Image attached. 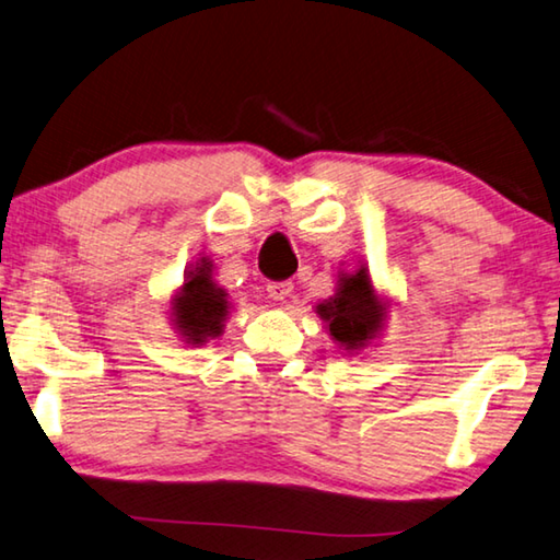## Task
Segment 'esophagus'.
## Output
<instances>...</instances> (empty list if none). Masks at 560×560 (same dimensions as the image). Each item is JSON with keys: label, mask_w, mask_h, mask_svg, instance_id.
Masks as SVG:
<instances>
[{"label": "esophagus", "mask_w": 560, "mask_h": 560, "mask_svg": "<svg viewBox=\"0 0 560 560\" xmlns=\"http://www.w3.org/2000/svg\"><path fill=\"white\" fill-rule=\"evenodd\" d=\"M266 291H269V296L273 301H283L291 296V291H294V283L291 281H271L269 287H266Z\"/></svg>", "instance_id": "34e87169"}]
</instances>
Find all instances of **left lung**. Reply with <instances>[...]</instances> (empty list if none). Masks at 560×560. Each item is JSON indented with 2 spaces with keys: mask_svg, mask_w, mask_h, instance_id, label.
Segmentation results:
<instances>
[{
  "mask_svg": "<svg viewBox=\"0 0 560 560\" xmlns=\"http://www.w3.org/2000/svg\"><path fill=\"white\" fill-rule=\"evenodd\" d=\"M316 314L334 343L346 357H353L381 339L392 316V299L374 287L369 266L359 261L357 269L339 271L334 296L324 299Z\"/></svg>",
  "mask_w": 560,
  "mask_h": 560,
  "instance_id": "8db88e82",
  "label": "left lung"
}]
</instances>
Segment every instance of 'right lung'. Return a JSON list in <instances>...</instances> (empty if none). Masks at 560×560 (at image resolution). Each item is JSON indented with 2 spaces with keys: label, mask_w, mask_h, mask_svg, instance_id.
Segmentation results:
<instances>
[{
  "label": "right lung",
  "mask_w": 560,
  "mask_h": 560,
  "mask_svg": "<svg viewBox=\"0 0 560 560\" xmlns=\"http://www.w3.org/2000/svg\"><path fill=\"white\" fill-rule=\"evenodd\" d=\"M232 301L214 279V261L199 254L184 271V283L168 299V322L186 346H203L224 334Z\"/></svg>",
  "instance_id": "obj_1"
}]
</instances>
